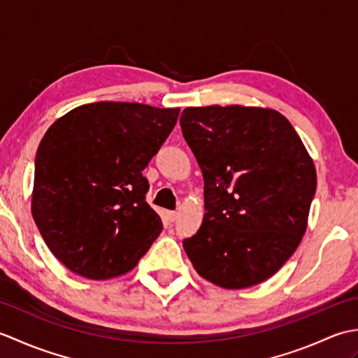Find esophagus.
Here are the masks:
<instances>
[{
	"label": "esophagus",
	"mask_w": 358,
	"mask_h": 358,
	"mask_svg": "<svg viewBox=\"0 0 358 358\" xmlns=\"http://www.w3.org/2000/svg\"><path fill=\"white\" fill-rule=\"evenodd\" d=\"M177 217H178V214H177V212H173V210H167L166 212V220H167V222H175V220H177Z\"/></svg>",
	"instance_id": "1"
}]
</instances>
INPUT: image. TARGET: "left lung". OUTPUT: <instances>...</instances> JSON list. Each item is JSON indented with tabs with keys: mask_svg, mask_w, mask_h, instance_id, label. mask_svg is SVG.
<instances>
[{
	"mask_svg": "<svg viewBox=\"0 0 358 358\" xmlns=\"http://www.w3.org/2000/svg\"><path fill=\"white\" fill-rule=\"evenodd\" d=\"M181 131L204 180V217L183 248L199 275L224 289L271 278L299 248L317 189L313 158L280 112L186 108Z\"/></svg>",
	"mask_w": 358,
	"mask_h": 358,
	"instance_id": "8db88e82",
	"label": "left lung"
}]
</instances>
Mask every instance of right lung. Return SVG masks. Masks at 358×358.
Returning a JSON list of instances; mask_svg holds the SVG:
<instances>
[{
  "instance_id": "1",
  "label": "right lung",
  "mask_w": 358,
  "mask_h": 358,
  "mask_svg": "<svg viewBox=\"0 0 358 358\" xmlns=\"http://www.w3.org/2000/svg\"><path fill=\"white\" fill-rule=\"evenodd\" d=\"M180 109L140 103L83 104L58 118L38 146L32 215L67 269L108 280L134 269L163 229L146 203L144 167Z\"/></svg>"
}]
</instances>
